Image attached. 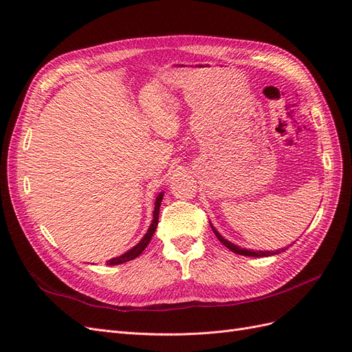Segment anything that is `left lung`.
Masks as SVG:
<instances>
[{
  "instance_id": "8db88e82",
  "label": "left lung",
  "mask_w": 352,
  "mask_h": 352,
  "mask_svg": "<svg viewBox=\"0 0 352 352\" xmlns=\"http://www.w3.org/2000/svg\"><path fill=\"white\" fill-rule=\"evenodd\" d=\"M210 226H211V229H212V232H214V235L217 236V239L225 245L226 248H229L232 252H235V254H239V255H247V257H270V255H274V254H280L282 251H285L286 248H280V250H276V251H251V250H245V248H241V247H238V245H235V243H232V242H229L228 239H225L223 238L220 233L212 228V225L210 223Z\"/></svg>"
}]
</instances>
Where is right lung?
Here are the masks:
<instances>
[{
	"label": "right lung",
	"instance_id": "right-lung-1",
	"mask_svg": "<svg viewBox=\"0 0 352 352\" xmlns=\"http://www.w3.org/2000/svg\"><path fill=\"white\" fill-rule=\"evenodd\" d=\"M163 195H164V194L162 192V194H158V197L155 198V207H154V212H153V217H154V219H153V223H151L150 229L146 230L145 236L140 241V243H136L133 248H131V250L127 251V252L122 254L120 257H116V258L109 260V261H107V264H109V265L123 264V263H126V261H131V260L136 258L138 255H141V254H142V251L146 248V245L150 243V241H151V238H153V235H154V232H155V229H157V225H158V214H160V206H162Z\"/></svg>",
	"mask_w": 352,
	"mask_h": 352
}]
</instances>
